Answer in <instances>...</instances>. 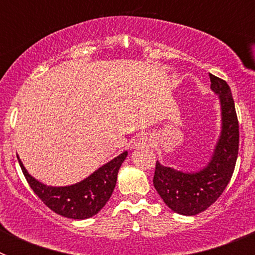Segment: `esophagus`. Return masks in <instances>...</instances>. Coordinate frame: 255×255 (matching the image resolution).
Returning a JSON list of instances; mask_svg holds the SVG:
<instances>
[{
  "label": "esophagus",
  "mask_w": 255,
  "mask_h": 255,
  "mask_svg": "<svg viewBox=\"0 0 255 255\" xmlns=\"http://www.w3.org/2000/svg\"><path fill=\"white\" fill-rule=\"evenodd\" d=\"M144 144H147V140H144V139H140L138 141V145H144Z\"/></svg>",
  "instance_id": "1"
}]
</instances>
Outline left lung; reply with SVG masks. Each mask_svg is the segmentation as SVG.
Masks as SVG:
<instances>
[{
    "label": "left lung",
    "mask_w": 255,
    "mask_h": 255,
    "mask_svg": "<svg viewBox=\"0 0 255 255\" xmlns=\"http://www.w3.org/2000/svg\"><path fill=\"white\" fill-rule=\"evenodd\" d=\"M212 91L220 96L222 132L215 154L206 168L184 173L155 163L153 185L173 212L194 216L215 203L226 189L235 170L239 153V121L229 84L209 74Z\"/></svg>",
    "instance_id": "8db88e82"
}]
</instances>
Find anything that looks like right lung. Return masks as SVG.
Here are the masks:
<instances>
[{"instance_id": "obj_1", "label": "right lung", "mask_w": 255, "mask_h": 255, "mask_svg": "<svg viewBox=\"0 0 255 255\" xmlns=\"http://www.w3.org/2000/svg\"><path fill=\"white\" fill-rule=\"evenodd\" d=\"M128 152L106 163L83 181L64 188H52L40 184L26 172L19 161L26 181L42 202L60 216L74 220H85L97 215L111 198L116 185L117 172L125 161Z\"/></svg>"}]
</instances>
